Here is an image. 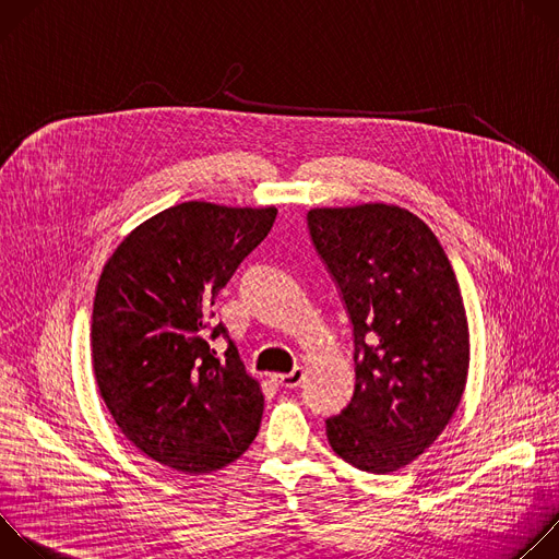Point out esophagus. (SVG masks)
I'll list each match as a JSON object with an SVG mask.
<instances>
[{"label": "esophagus", "instance_id": "34e87169", "mask_svg": "<svg viewBox=\"0 0 559 559\" xmlns=\"http://www.w3.org/2000/svg\"><path fill=\"white\" fill-rule=\"evenodd\" d=\"M302 378H305L302 369L296 367V369L289 371V373H276V376H274V382H276L278 386H283V389H296V386L302 382Z\"/></svg>", "mask_w": 559, "mask_h": 559}]
</instances>
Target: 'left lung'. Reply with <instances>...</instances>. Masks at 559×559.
Instances as JSON below:
<instances>
[{"label":"left lung","mask_w":559,"mask_h":559,"mask_svg":"<svg viewBox=\"0 0 559 559\" xmlns=\"http://www.w3.org/2000/svg\"><path fill=\"white\" fill-rule=\"evenodd\" d=\"M311 241L354 325L356 389L328 418L336 455L391 473L431 447L468 373V323L455 272L414 212L393 203L313 207Z\"/></svg>","instance_id":"left-lung-1"}]
</instances>
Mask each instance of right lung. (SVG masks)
I'll return each instance as SVG.
<instances>
[{
  "instance_id": "add662e5",
  "label": "right lung",
  "mask_w": 559,
  "mask_h": 559,
  "mask_svg": "<svg viewBox=\"0 0 559 559\" xmlns=\"http://www.w3.org/2000/svg\"><path fill=\"white\" fill-rule=\"evenodd\" d=\"M276 212L186 201L136 225L104 265L91 325L95 380L121 433L158 464L210 473L259 433L261 384L231 343L218 362L205 316ZM221 334L223 323L212 338Z\"/></svg>"
}]
</instances>
